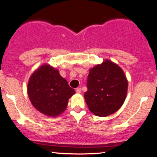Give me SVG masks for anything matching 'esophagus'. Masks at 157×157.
Here are the masks:
<instances>
[{
    "mask_svg": "<svg viewBox=\"0 0 157 157\" xmlns=\"http://www.w3.org/2000/svg\"><path fill=\"white\" fill-rule=\"evenodd\" d=\"M75 91H76V92H77V93L80 94V93H81V91H82V90H81L80 88H77V89H76V90H75Z\"/></svg>",
    "mask_w": 157,
    "mask_h": 157,
    "instance_id": "esophagus-1",
    "label": "esophagus"
}]
</instances>
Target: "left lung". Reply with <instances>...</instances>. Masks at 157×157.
Masks as SVG:
<instances>
[{
    "instance_id": "1",
    "label": "left lung",
    "mask_w": 157,
    "mask_h": 157,
    "mask_svg": "<svg viewBox=\"0 0 157 157\" xmlns=\"http://www.w3.org/2000/svg\"><path fill=\"white\" fill-rule=\"evenodd\" d=\"M85 100L90 111L106 117L120 109L125 100L128 80L122 68L109 60L90 70Z\"/></svg>"
}]
</instances>
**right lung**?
Masks as SVG:
<instances>
[{
	"label": "right lung",
	"instance_id": "1",
	"mask_svg": "<svg viewBox=\"0 0 157 157\" xmlns=\"http://www.w3.org/2000/svg\"><path fill=\"white\" fill-rule=\"evenodd\" d=\"M75 91L49 65H44L32 74L28 83L32 104L44 114L57 117L67 107L68 100Z\"/></svg>",
	"mask_w": 157,
	"mask_h": 157
}]
</instances>
